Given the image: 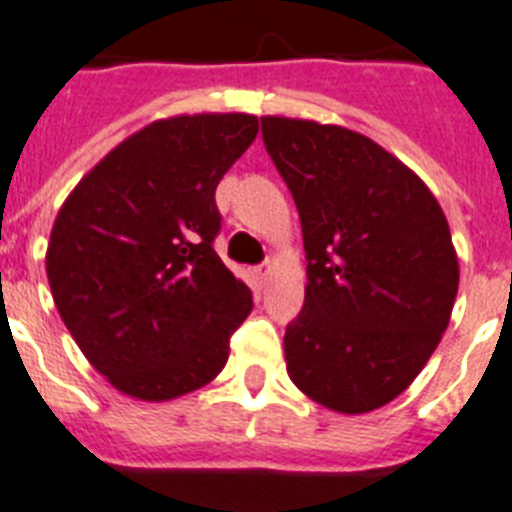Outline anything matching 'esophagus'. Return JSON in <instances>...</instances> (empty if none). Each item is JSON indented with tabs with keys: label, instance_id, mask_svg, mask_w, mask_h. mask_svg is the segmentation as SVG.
Returning <instances> with one entry per match:
<instances>
[{
	"label": "esophagus",
	"instance_id": "obj_1",
	"mask_svg": "<svg viewBox=\"0 0 512 512\" xmlns=\"http://www.w3.org/2000/svg\"><path fill=\"white\" fill-rule=\"evenodd\" d=\"M268 273H270V263H263L260 268H255V276H257V281H260V286L268 281Z\"/></svg>",
	"mask_w": 512,
	"mask_h": 512
}]
</instances>
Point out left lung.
<instances>
[{
  "label": "left lung",
  "mask_w": 512,
  "mask_h": 512,
  "mask_svg": "<svg viewBox=\"0 0 512 512\" xmlns=\"http://www.w3.org/2000/svg\"><path fill=\"white\" fill-rule=\"evenodd\" d=\"M307 255L304 307L286 325L294 385L367 414L409 388L448 328L458 257L448 218L414 171L336 124L263 117Z\"/></svg>",
  "instance_id": "1"
}]
</instances>
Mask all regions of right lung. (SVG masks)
<instances>
[{
  "instance_id": "obj_1",
  "label": "right lung",
  "mask_w": 512,
  "mask_h": 512,
  "mask_svg": "<svg viewBox=\"0 0 512 512\" xmlns=\"http://www.w3.org/2000/svg\"><path fill=\"white\" fill-rule=\"evenodd\" d=\"M257 137L252 114L148 124L80 179L59 210L46 276L88 362L122 393L171 401L208 385L252 291L213 249L216 187Z\"/></svg>"
}]
</instances>
